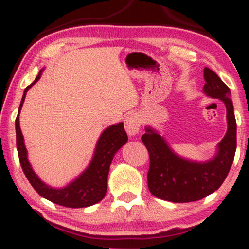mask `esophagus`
<instances>
[{"label":"esophagus","mask_w":249,"mask_h":249,"mask_svg":"<svg viewBox=\"0 0 249 249\" xmlns=\"http://www.w3.org/2000/svg\"><path fill=\"white\" fill-rule=\"evenodd\" d=\"M139 127H141V118L137 113L127 116L125 119V130L130 136H136L139 132Z\"/></svg>","instance_id":"34e87169"}]
</instances>
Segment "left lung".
I'll use <instances>...</instances> for the list:
<instances>
[{"label": "left lung", "instance_id": "1", "mask_svg": "<svg viewBox=\"0 0 249 249\" xmlns=\"http://www.w3.org/2000/svg\"><path fill=\"white\" fill-rule=\"evenodd\" d=\"M204 92L219 98L227 110V132L211 160L191 161L176 154L153 128L146 127L142 141L150 154L148 190L157 198L171 202L196 201L221 186L230 172L236 150V122L230 88L214 71L204 69Z\"/></svg>", "mask_w": 249, "mask_h": 249}]
</instances>
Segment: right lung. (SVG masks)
I'll return each mask as SVG.
<instances>
[{
	"label": "right lung",
	"instance_id": "obj_1",
	"mask_svg": "<svg viewBox=\"0 0 249 249\" xmlns=\"http://www.w3.org/2000/svg\"><path fill=\"white\" fill-rule=\"evenodd\" d=\"M39 77H41V72L38 73L35 81L31 83L29 87L25 88L21 104H19L18 115H17L15 121L16 146L22 170H23L25 177L29 180L34 190L43 198L50 200L53 204L70 208L92 206L105 196L107 190V176L111 162H112L117 151L127 142V134L124 130V124L119 123V124L105 128L104 132L101 134L98 142H97L92 160H91L87 170L78 178L63 188H53L48 186L34 172L33 167L28 160L27 148L24 145L23 134H22L21 127H19L18 118L27 91L38 81Z\"/></svg>",
	"mask_w": 249,
	"mask_h": 249
}]
</instances>
